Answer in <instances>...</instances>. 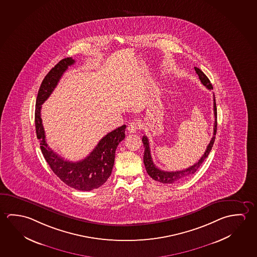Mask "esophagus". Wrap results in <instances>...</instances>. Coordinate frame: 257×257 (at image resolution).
Wrapping results in <instances>:
<instances>
[{"label":"esophagus","mask_w":257,"mask_h":257,"mask_svg":"<svg viewBox=\"0 0 257 257\" xmlns=\"http://www.w3.org/2000/svg\"><path fill=\"white\" fill-rule=\"evenodd\" d=\"M127 129L129 131L130 134H135L140 129V123L138 122H132L129 123V125L127 127Z\"/></svg>","instance_id":"esophagus-1"}]
</instances>
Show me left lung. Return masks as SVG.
<instances>
[{"label":"left lung","instance_id":"1","mask_svg":"<svg viewBox=\"0 0 257 257\" xmlns=\"http://www.w3.org/2000/svg\"><path fill=\"white\" fill-rule=\"evenodd\" d=\"M195 72L199 76V79L201 80L202 84L204 85L208 89H212V85L210 83V80L208 79L203 72L197 67H194ZM213 112H214L215 122L214 128H213V136L210 140V143L208 144L206 148V151L204 152V154L202 156V158L198 160L195 164L191 166L187 169L180 171H164L161 170L156 167L155 164L153 163L152 155H151V149H150V143L148 140L147 136H143V146L145 148L144 150V156H143V162L146 168L148 175L152 177V179H154L155 181L160 182L162 184H173V183H177V182L182 181L185 178L192 176L193 174L197 171L198 169L200 168V166L202 164V162L205 160L210 151L211 148L213 146V143L215 141V135L217 132V107H216V101H215V96H213Z\"/></svg>","mask_w":257,"mask_h":257}]
</instances>
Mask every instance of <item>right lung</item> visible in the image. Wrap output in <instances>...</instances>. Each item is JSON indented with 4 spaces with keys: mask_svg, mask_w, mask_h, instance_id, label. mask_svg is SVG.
Segmentation results:
<instances>
[{
    "mask_svg": "<svg viewBox=\"0 0 257 257\" xmlns=\"http://www.w3.org/2000/svg\"><path fill=\"white\" fill-rule=\"evenodd\" d=\"M74 63L75 61L72 57L61 60L43 80L36 102L35 125L43 156L53 172L72 188L90 191L101 186L110 177L114 167L115 150L125 137L126 126L123 124L108 133L99 141L89 155L77 162L64 160L48 147L40 113L42 104L54 91L68 66Z\"/></svg>",
    "mask_w": 257,
    "mask_h": 257,
    "instance_id": "add662e5",
    "label": "right lung"
}]
</instances>
